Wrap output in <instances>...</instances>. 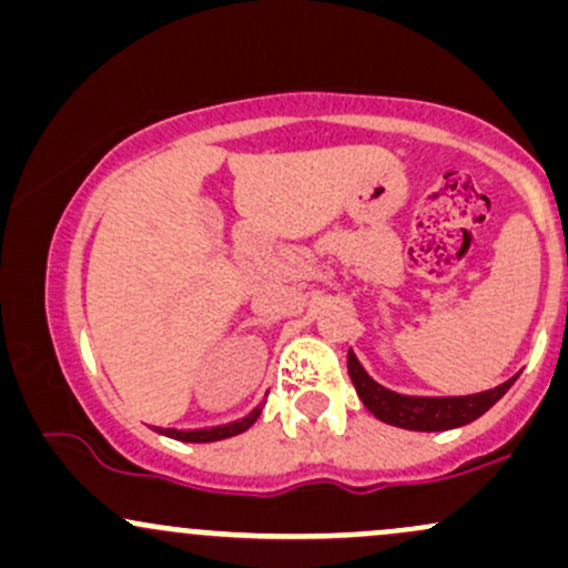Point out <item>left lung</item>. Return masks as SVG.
Masks as SVG:
<instances>
[{
	"instance_id": "left-lung-1",
	"label": "left lung",
	"mask_w": 568,
	"mask_h": 568,
	"mask_svg": "<svg viewBox=\"0 0 568 568\" xmlns=\"http://www.w3.org/2000/svg\"><path fill=\"white\" fill-rule=\"evenodd\" d=\"M346 368H349V379L355 384L359 400H363L365 408H368L376 419L395 425V428L423 433L453 430L460 428V425L474 423V419L481 417L496 400H501L506 389L515 384V379H509L477 395L428 398V395H400L395 393V389H387L359 365L355 352L346 355Z\"/></svg>"
}]
</instances>
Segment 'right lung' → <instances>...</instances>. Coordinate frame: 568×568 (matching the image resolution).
Returning a JSON list of instances; mask_svg holds the SVG:
<instances>
[{"label":"right lung","instance_id":"obj_1","mask_svg":"<svg viewBox=\"0 0 568 568\" xmlns=\"http://www.w3.org/2000/svg\"><path fill=\"white\" fill-rule=\"evenodd\" d=\"M262 408H254L248 417L237 419V423H230V425H219V428H203V430H173V428H156L162 433V436L168 438H175V442H189V444H209V442H222V438H230V436H237V433L248 430L254 423H257Z\"/></svg>","mask_w":568,"mask_h":568}]
</instances>
